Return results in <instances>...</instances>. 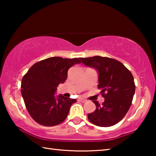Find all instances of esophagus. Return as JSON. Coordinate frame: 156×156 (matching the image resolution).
Listing matches in <instances>:
<instances>
[{"label": "esophagus", "instance_id": "obj_1", "mask_svg": "<svg viewBox=\"0 0 156 156\" xmlns=\"http://www.w3.org/2000/svg\"><path fill=\"white\" fill-rule=\"evenodd\" d=\"M78 101H80V102H87V100L83 99V98H78Z\"/></svg>", "mask_w": 156, "mask_h": 156}]
</instances>
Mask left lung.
<instances>
[{
  "instance_id": "1",
  "label": "left lung",
  "mask_w": 156,
  "mask_h": 156,
  "mask_svg": "<svg viewBox=\"0 0 156 156\" xmlns=\"http://www.w3.org/2000/svg\"><path fill=\"white\" fill-rule=\"evenodd\" d=\"M80 60L98 73V87L105 98L102 105L93 100L96 110L89 113L88 119L102 127L115 125L125 117L131 105L136 89L133 76L125 65L110 58L96 56Z\"/></svg>"
}]
</instances>
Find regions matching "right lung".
Listing matches in <instances>:
<instances>
[{
    "mask_svg": "<svg viewBox=\"0 0 156 156\" xmlns=\"http://www.w3.org/2000/svg\"><path fill=\"white\" fill-rule=\"evenodd\" d=\"M79 58L51 57L36 62L23 76L21 94L31 118L41 125L51 126L64 121L76 99L55 96L57 87L67 78L68 69Z\"/></svg>",
    "mask_w": 156,
    "mask_h": 156,
    "instance_id": "right-lung-1",
    "label": "right lung"
}]
</instances>
